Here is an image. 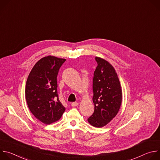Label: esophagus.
Listing matches in <instances>:
<instances>
[{
    "label": "esophagus",
    "mask_w": 160,
    "mask_h": 160,
    "mask_svg": "<svg viewBox=\"0 0 160 160\" xmlns=\"http://www.w3.org/2000/svg\"><path fill=\"white\" fill-rule=\"evenodd\" d=\"M78 105V102H73L72 103V106L73 107H76V106H77Z\"/></svg>",
    "instance_id": "34e87169"
}]
</instances>
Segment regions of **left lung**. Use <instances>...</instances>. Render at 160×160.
Instances as JSON below:
<instances>
[{
    "mask_svg": "<svg viewBox=\"0 0 160 160\" xmlns=\"http://www.w3.org/2000/svg\"><path fill=\"white\" fill-rule=\"evenodd\" d=\"M98 66L92 81L94 112L87 120L95 127L106 125L115 118L120 108L122 93L118 75L107 61L96 57Z\"/></svg>",
    "mask_w": 160,
    "mask_h": 160,
    "instance_id": "left-lung-1",
    "label": "left lung"
}]
</instances>
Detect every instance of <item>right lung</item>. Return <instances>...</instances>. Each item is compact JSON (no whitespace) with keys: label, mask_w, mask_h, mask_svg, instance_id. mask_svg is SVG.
Listing matches in <instances>:
<instances>
[{"label":"right lung","mask_w":160,"mask_h":160,"mask_svg":"<svg viewBox=\"0 0 160 160\" xmlns=\"http://www.w3.org/2000/svg\"><path fill=\"white\" fill-rule=\"evenodd\" d=\"M65 59L48 56L40 59L27 78L25 97L33 115L41 122L59 120L65 111L58 94L57 76Z\"/></svg>","instance_id":"add662e5"}]
</instances>
